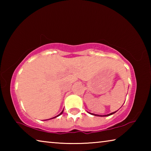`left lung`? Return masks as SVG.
<instances>
[{
  "label": "left lung",
  "mask_w": 151,
  "mask_h": 151,
  "mask_svg": "<svg viewBox=\"0 0 151 151\" xmlns=\"http://www.w3.org/2000/svg\"><path fill=\"white\" fill-rule=\"evenodd\" d=\"M116 112H112V113H111V114H106V115H103V116H102V115H99V114H93V113H90V112H89V113L90 114H93V115H94V116H110V115H111V114H114V113H115Z\"/></svg>",
  "instance_id": "obj_1"
}]
</instances>
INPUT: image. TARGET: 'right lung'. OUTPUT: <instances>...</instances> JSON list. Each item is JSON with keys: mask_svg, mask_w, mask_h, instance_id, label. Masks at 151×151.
Masks as SVG:
<instances>
[{"mask_svg": "<svg viewBox=\"0 0 151 151\" xmlns=\"http://www.w3.org/2000/svg\"><path fill=\"white\" fill-rule=\"evenodd\" d=\"M63 112H60V114H58V116H55V117H53V118H52V119H54V118H56V117H57V116H59V115H60V114L63 113Z\"/></svg>", "mask_w": 151, "mask_h": 151, "instance_id": "obj_1", "label": "right lung"}]
</instances>
